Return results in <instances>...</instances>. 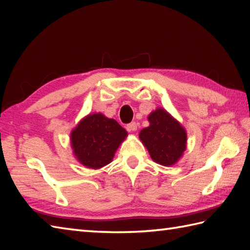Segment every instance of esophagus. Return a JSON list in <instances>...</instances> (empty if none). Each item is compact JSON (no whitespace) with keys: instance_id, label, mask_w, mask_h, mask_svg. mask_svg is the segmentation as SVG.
Returning <instances> with one entry per match:
<instances>
[{"instance_id":"obj_1","label":"esophagus","mask_w":250,"mask_h":250,"mask_svg":"<svg viewBox=\"0 0 250 250\" xmlns=\"http://www.w3.org/2000/svg\"><path fill=\"white\" fill-rule=\"evenodd\" d=\"M126 128H128L129 131H136L137 130V124L135 121L131 122V124H129L128 125H126Z\"/></svg>"}]
</instances>
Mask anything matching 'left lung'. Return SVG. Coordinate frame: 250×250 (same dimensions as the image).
Segmentation results:
<instances>
[{
  "label": "left lung",
  "mask_w": 250,
  "mask_h": 250,
  "mask_svg": "<svg viewBox=\"0 0 250 250\" xmlns=\"http://www.w3.org/2000/svg\"><path fill=\"white\" fill-rule=\"evenodd\" d=\"M150 125L140 132V139L151 159L161 166H173L186 149L187 134L166 110L159 108L148 116Z\"/></svg>",
  "instance_id": "obj_1"
}]
</instances>
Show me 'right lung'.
<instances>
[{
    "label": "right lung",
    "instance_id": "obj_1",
    "mask_svg": "<svg viewBox=\"0 0 250 250\" xmlns=\"http://www.w3.org/2000/svg\"><path fill=\"white\" fill-rule=\"evenodd\" d=\"M128 135L114 119L102 114L83 118L71 135L72 147L77 160L84 167L100 168L113 160L120 143Z\"/></svg>",
    "mask_w": 250,
    "mask_h": 250
}]
</instances>
